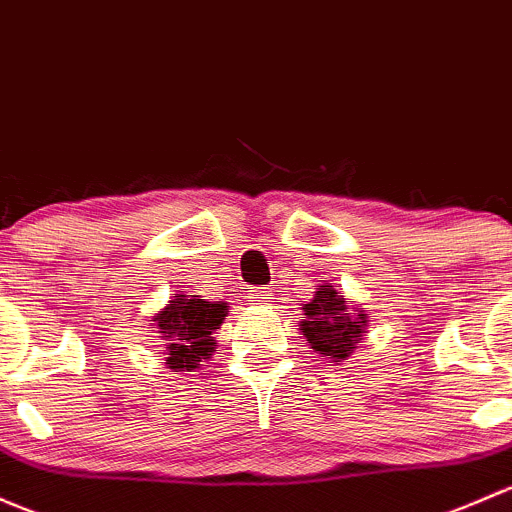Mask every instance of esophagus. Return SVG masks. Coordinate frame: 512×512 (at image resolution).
Instances as JSON below:
<instances>
[{
	"label": "esophagus",
	"mask_w": 512,
	"mask_h": 512,
	"mask_svg": "<svg viewBox=\"0 0 512 512\" xmlns=\"http://www.w3.org/2000/svg\"><path fill=\"white\" fill-rule=\"evenodd\" d=\"M250 299L257 301V304H267V301L272 299V294H270V289H255Z\"/></svg>",
	"instance_id": "esophagus-1"
}]
</instances>
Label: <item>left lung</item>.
Returning <instances> with one entry per match:
<instances>
[{"label": "left lung", "instance_id": "1", "mask_svg": "<svg viewBox=\"0 0 512 512\" xmlns=\"http://www.w3.org/2000/svg\"><path fill=\"white\" fill-rule=\"evenodd\" d=\"M301 333L314 351L341 363L353 348H358L360 336L365 333V314H351L341 294L324 284L316 297L304 304Z\"/></svg>", "mask_w": 512, "mask_h": 512}]
</instances>
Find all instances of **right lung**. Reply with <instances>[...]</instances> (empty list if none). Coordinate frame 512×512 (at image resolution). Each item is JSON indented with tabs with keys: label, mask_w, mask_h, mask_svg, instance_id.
Wrapping results in <instances>:
<instances>
[{
	"label": "right lung",
	"mask_w": 512,
	"mask_h": 512,
	"mask_svg": "<svg viewBox=\"0 0 512 512\" xmlns=\"http://www.w3.org/2000/svg\"><path fill=\"white\" fill-rule=\"evenodd\" d=\"M228 306L225 301L206 299H171L161 314L154 316V326L159 328L166 341V363L174 373H191L203 360L213 355V331L223 324Z\"/></svg>",
	"instance_id": "right-lung-1"
}]
</instances>
